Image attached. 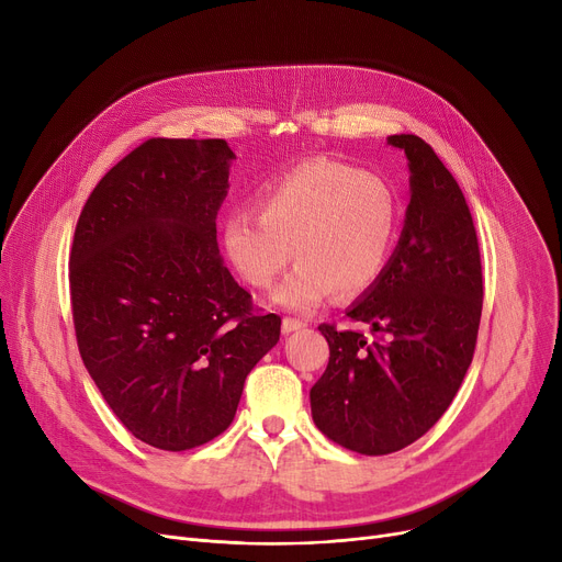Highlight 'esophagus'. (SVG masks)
I'll use <instances>...</instances> for the list:
<instances>
[{"instance_id": "esophagus-1", "label": "esophagus", "mask_w": 562, "mask_h": 562, "mask_svg": "<svg viewBox=\"0 0 562 562\" xmlns=\"http://www.w3.org/2000/svg\"><path fill=\"white\" fill-rule=\"evenodd\" d=\"M305 328L303 321H296V318H282V333L289 335V333H299Z\"/></svg>"}]
</instances>
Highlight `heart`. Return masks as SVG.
Instances as JSON below:
<instances>
[{
    "instance_id": "heart-1",
    "label": "heart",
    "mask_w": 562,
    "mask_h": 562,
    "mask_svg": "<svg viewBox=\"0 0 562 562\" xmlns=\"http://www.w3.org/2000/svg\"><path fill=\"white\" fill-rule=\"evenodd\" d=\"M257 213L223 221V248L248 284L269 289L289 259L299 263L273 293L276 305L312 314L337 291L360 296L385 269L396 229L394 189L356 166L312 159L257 195Z\"/></svg>"
}]
</instances>
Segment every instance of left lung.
<instances>
[{
    "instance_id": "obj_1",
    "label": "left lung",
    "mask_w": 562,
    "mask_h": 562,
    "mask_svg": "<svg viewBox=\"0 0 562 562\" xmlns=\"http://www.w3.org/2000/svg\"><path fill=\"white\" fill-rule=\"evenodd\" d=\"M409 166L398 246L346 316L378 339L321 323L330 346L310 392L312 419L335 445L387 456L426 435L458 394L474 358L483 271L474 218L447 166L415 134H394Z\"/></svg>"
}]
</instances>
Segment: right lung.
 I'll return each instance as SVG.
<instances>
[{"label":"right lung","instance_id":"add662e5","mask_svg":"<svg viewBox=\"0 0 562 562\" xmlns=\"http://www.w3.org/2000/svg\"><path fill=\"white\" fill-rule=\"evenodd\" d=\"M223 138H150L88 195L70 252L83 367L145 445L187 451L234 419L246 375L280 339L221 259Z\"/></svg>","mask_w":562,"mask_h":562}]
</instances>
